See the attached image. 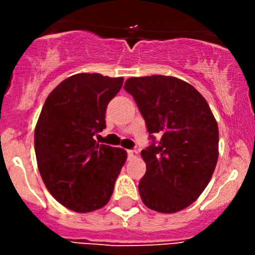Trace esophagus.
<instances>
[{
	"label": "esophagus",
	"instance_id": "1",
	"mask_svg": "<svg viewBox=\"0 0 255 255\" xmlns=\"http://www.w3.org/2000/svg\"><path fill=\"white\" fill-rule=\"evenodd\" d=\"M127 154H128V158L129 159H134L138 156V151L137 150H127Z\"/></svg>",
	"mask_w": 255,
	"mask_h": 255
}]
</instances>
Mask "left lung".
<instances>
[{
	"instance_id": "8db88e82",
	"label": "left lung",
	"mask_w": 255,
	"mask_h": 255,
	"mask_svg": "<svg viewBox=\"0 0 255 255\" xmlns=\"http://www.w3.org/2000/svg\"><path fill=\"white\" fill-rule=\"evenodd\" d=\"M125 90L151 139L140 153L146 164L140 199L161 213L184 210L202 194L217 164L218 127L210 106L194 86L173 76L129 78Z\"/></svg>"
}]
</instances>
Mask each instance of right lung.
I'll return each instance as SVG.
<instances>
[{
    "label": "right lung",
    "instance_id": "add662e5",
    "mask_svg": "<svg viewBox=\"0 0 255 255\" xmlns=\"http://www.w3.org/2000/svg\"><path fill=\"white\" fill-rule=\"evenodd\" d=\"M123 78L76 74L49 94L35 126L38 169L54 199L75 212H91L111 199L127 159L121 148L99 144L106 109Z\"/></svg>",
    "mask_w": 255,
    "mask_h": 255
}]
</instances>
